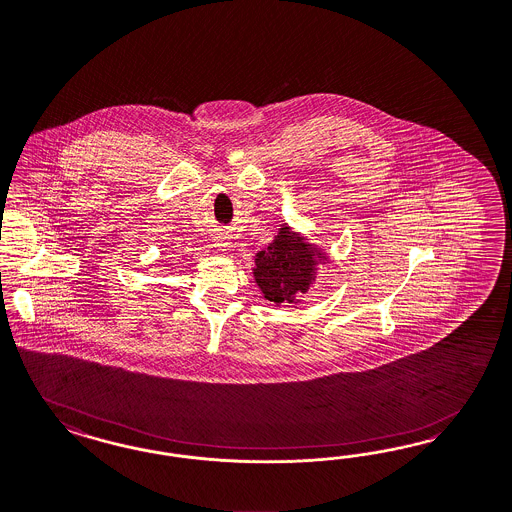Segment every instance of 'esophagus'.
Listing matches in <instances>:
<instances>
[{"label": "esophagus", "mask_w": 512, "mask_h": 512, "mask_svg": "<svg viewBox=\"0 0 512 512\" xmlns=\"http://www.w3.org/2000/svg\"><path fill=\"white\" fill-rule=\"evenodd\" d=\"M213 246L217 247L219 251H227L230 247L229 234H225V232L215 234V238H213Z\"/></svg>", "instance_id": "esophagus-1"}]
</instances>
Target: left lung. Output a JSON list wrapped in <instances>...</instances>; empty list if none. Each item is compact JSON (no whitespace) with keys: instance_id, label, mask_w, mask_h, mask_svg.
<instances>
[{"instance_id":"1","label":"left lung","mask_w":512,"mask_h":512,"mask_svg":"<svg viewBox=\"0 0 512 512\" xmlns=\"http://www.w3.org/2000/svg\"><path fill=\"white\" fill-rule=\"evenodd\" d=\"M329 263L323 247L283 223L274 240L255 253L253 280L274 306L299 304L316 283L319 266Z\"/></svg>"}]
</instances>
